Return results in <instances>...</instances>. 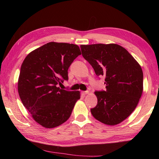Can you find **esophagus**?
Instances as JSON below:
<instances>
[{"label":"esophagus","mask_w":159,"mask_h":159,"mask_svg":"<svg viewBox=\"0 0 159 159\" xmlns=\"http://www.w3.org/2000/svg\"><path fill=\"white\" fill-rule=\"evenodd\" d=\"M89 91H85V92H82V94H83V95H84V96H85V95H86V94H89Z\"/></svg>","instance_id":"obj_1"}]
</instances>
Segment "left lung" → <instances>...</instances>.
I'll return each instance as SVG.
<instances>
[{
	"label": "left lung",
	"mask_w": 159,
	"mask_h": 159,
	"mask_svg": "<svg viewBox=\"0 0 159 159\" xmlns=\"http://www.w3.org/2000/svg\"><path fill=\"white\" fill-rule=\"evenodd\" d=\"M82 55L97 76H104L106 91L95 92L96 107L91 109L95 119L114 126L135 109L143 93V71L127 50L116 43L81 45Z\"/></svg>",
	"instance_id": "obj_1"
}]
</instances>
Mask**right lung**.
Here are the masks:
<instances>
[{"mask_svg": "<svg viewBox=\"0 0 159 159\" xmlns=\"http://www.w3.org/2000/svg\"><path fill=\"white\" fill-rule=\"evenodd\" d=\"M80 55L76 44L52 42L33 50L24 60L18 82L19 96L33 120L43 127L63 124L80 99L79 91L57 87L68 79L69 67Z\"/></svg>", "mask_w": 159, "mask_h": 159, "instance_id": "obj_1", "label": "right lung"}]
</instances>
